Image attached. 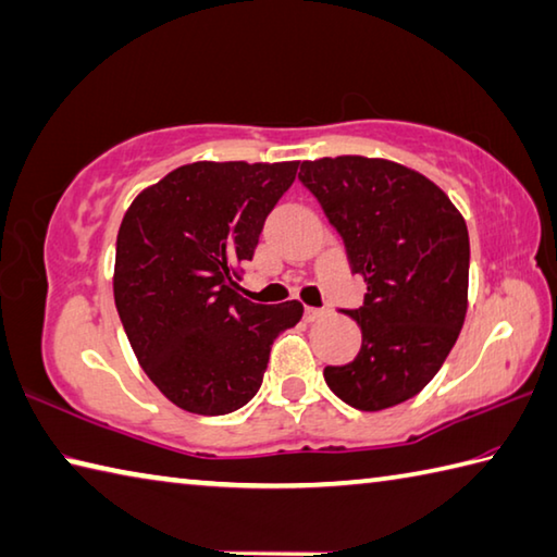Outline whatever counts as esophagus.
Listing matches in <instances>:
<instances>
[{"instance_id": "34e87169", "label": "esophagus", "mask_w": 557, "mask_h": 557, "mask_svg": "<svg viewBox=\"0 0 557 557\" xmlns=\"http://www.w3.org/2000/svg\"><path fill=\"white\" fill-rule=\"evenodd\" d=\"M323 309H313V307H307V311H305V319L307 321H319V319H323Z\"/></svg>"}]
</instances>
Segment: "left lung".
Masks as SVG:
<instances>
[{"instance_id": "8db88e82", "label": "left lung", "mask_w": 557, "mask_h": 557, "mask_svg": "<svg viewBox=\"0 0 557 557\" xmlns=\"http://www.w3.org/2000/svg\"><path fill=\"white\" fill-rule=\"evenodd\" d=\"M299 180L321 201L368 282L366 307L348 311L362 348L323 370L329 387L360 411L407 401L436 377L468 313L470 236L436 182L384 158L338 156L301 163Z\"/></svg>"}]
</instances>
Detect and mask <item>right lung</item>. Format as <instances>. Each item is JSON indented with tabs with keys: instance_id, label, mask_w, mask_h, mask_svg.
I'll return each mask as SVG.
<instances>
[{
	"instance_id": "add662e5",
	"label": "right lung",
	"mask_w": 557,
	"mask_h": 557,
	"mask_svg": "<svg viewBox=\"0 0 557 557\" xmlns=\"http://www.w3.org/2000/svg\"><path fill=\"white\" fill-rule=\"evenodd\" d=\"M297 160H199L131 201L119 226L114 301L150 382L199 417L248 404L270 348L305 307L252 305L240 295L265 216L297 177Z\"/></svg>"
}]
</instances>
